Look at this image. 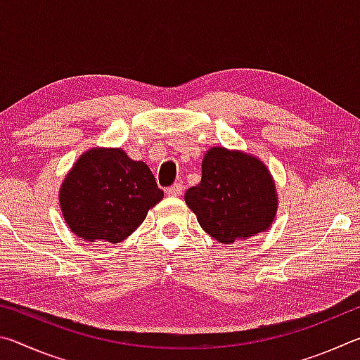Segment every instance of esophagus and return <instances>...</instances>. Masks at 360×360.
Here are the masks:
<instances>
[{
  "label": "esophagus",
  "mask_w": 360,
  "mask_h": 360,
  "mask_svg": "<svg viewBox=\"0 0 360 360\" xmlns=\"http://www.w3.org/2000/svg\"><path fill=\"white\" fill-rule=\"evenodd\" d=\"M182 191H184V187H182L181 182H174L173 186L167 187V193L169 195V197H179Z\"/></svg>",
  "instance_id": "34e87169"
}]
</instances>
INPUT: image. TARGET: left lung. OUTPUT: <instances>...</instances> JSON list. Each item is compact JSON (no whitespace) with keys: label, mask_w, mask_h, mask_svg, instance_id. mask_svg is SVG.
<instances>
[{"label":"left lung","mask_w":360,"mask_h":360,"mask_svg":"<svg viewBox=\"0 0 360 360\" xmlns=\"http://www.w3.org/2000/svg\"><path fill=\"white\" fill-rule=\"evenodd\" d=\"M202 229L224 245L264 231L276 214V191L266 167L243 152L212 148L202 181L184 195Z\"/></svg>","instance_id":"left-lung-1"}]
</instances>
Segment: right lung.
Segmentation results:
<instances>
[{
  "mask_svg": "<svg viewBox=\"0 0 360 360\" xmlns=\"http://www.w3.org/2000/svg\"><path fill=\"white\" fill-rule=\"evenodd\" d=\"M163 198L154 174L122 149H90L63 181L60 205L72 233L87 241L119 243Z\"/></svg>",
  "mask_w": 360,
  "mask_h": 360,
  "instance_id": "obj_1",
  "label": "right lung"
}]
</instances>
